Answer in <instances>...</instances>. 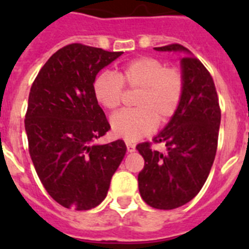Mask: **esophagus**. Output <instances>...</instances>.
<instances>
[{"instance_id": "obj_1", "label": "esophagus", "mask_w": 249, "mask_h": 249, "mask_svg": "<svg viewBox=\"0 0 249 249\" xmlns=\"http://www.w3.org/2000/svg\"><path fill=\"white\" fill-rule=\"evenodd\" d=\"M126 146H127V151H128V152H133L136 149L135 144L129 143V142H126Z\"/></svg>"}]
</instances>
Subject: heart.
I'll list each match as a JSON object with an SVG mask.
<instances>
[{
	"mask_svg": "<svg viewBox=\"0 0 249 249\" xmlns=\"http://www.w3.org/2000/svg\"><path fill=\"white\" fill-rule=\"evenodd\" d=\"M123 86L138 89L133 105L113 114L111 128L114 136L133 142L151 133L156 126L164 124L179 108L184 89L181 70L166 67L153 57H138L121 66L117 73L105 71L93 81L96 100L106 109L118 108L123 98Z\"/></svg>",
	"mask_w": 249,
	"mask_h": 249,
	"instance_id": "obj_1",
	"label": "heart"
}]
</instances>
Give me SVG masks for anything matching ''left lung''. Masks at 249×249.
Returning a JSON list of instances; mask_svg holds the SVG:
<instances>
[{"instance_id": "obj_1", "label": "left lung", "mask_w": 249, "mask_h": 249, "mask_svg": "<svg viewBox=\"0 0 249 249\" xmlns=\"http://www.w3.org/2000/svg\"><path fill=\"white\" fill-rule=\"evenodd\" d=\"M155 50L186 53L181 59L184 89L178 111L153 138L167 151H155L149 142L136 147L144 158L138 188L148 206L173 210L195 198L210 175L218 143L221 108L212 76L198 58L178 43Z\"/></svg>"}]
</instances>
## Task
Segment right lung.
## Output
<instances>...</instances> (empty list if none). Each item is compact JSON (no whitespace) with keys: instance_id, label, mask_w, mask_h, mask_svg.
I'll return each instance as SVG.
<instances>
[{"instance_id":"add662e5","label":"right lung","mask_w":249,"mask_h":249,"mask_svg":"<svg viewBox=\"0 0 249 249\" xmlns=\"http://www.w3.org/2000/svg\"><path fill=\"white\" fill-rule=\"evenodd\" d=\"M122 53L71 43L50 57L31 87L25 118L31 160L48 195L66 208L98 206L126 155L122 140L93 143L111 128L93 81Z\"/></svg>"}]
</instances>
